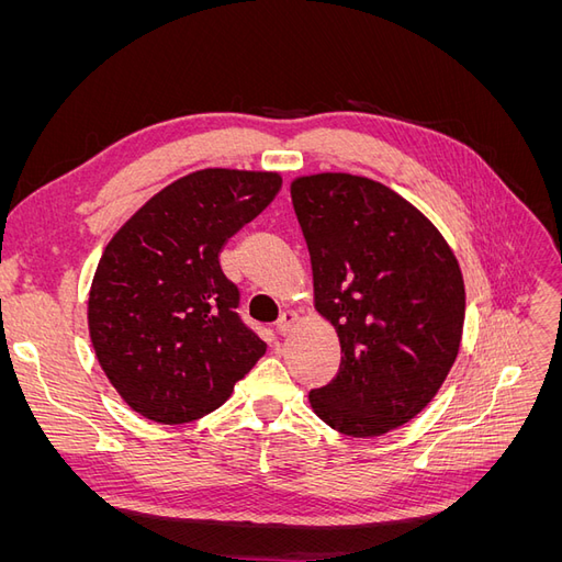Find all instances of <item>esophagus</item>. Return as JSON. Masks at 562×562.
Listing matches in <instances>:
<instances>
[{"mask_svg":"<svg viewBox=\"0 0 562 562\" xmlns=\"http://www.w3.org/2000/svg\"><path fill=\"white\" fill-rule=\"evenodd\" d=\"M297 318H300V314H297V312H293V310L283 312V314L279 316V321H277V330H279L281 335H288V333L293 330V326L297 323Z\"/></svg>","mask_w":562,"mask_h":562,"instance_id":"34e87169","label":"esophagus"}]
</instances>
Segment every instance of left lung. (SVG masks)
I'll use <instances>...</instances> for the list:
<instances>
[{
  "instance_id": "8db88e82",
  "label": "left lung",
  "mask_w": 562,
  "mask_h": 562,
  "mask_svg": "<svg viewBox=\"0 0 562 562\" xmlns=\"http://www.w3.org/2000/svg\"><path fill=\"white\" fill-rule=\"evenodd\" d=\"M291 196L314 274V307L342 361L312 389L339 434L382 436L431 403L464 330V279L431 220L386 184L351 173L295 178Z\"/></svg>"
}]
</instances>
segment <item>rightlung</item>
Wrapping results in <instances>:
<instances>
[{
    "label": "right lung",
    "instance_id": "add662e5",
    "mask_svg": "<svg viewBox=\"0 0 562 562\" xmlns=\"http://www.w3.org/2000/svg\"><path fill=\"white\" fill-rule=\"evenodd\" d=\"M271 171L203 168L135 211L89 293L100 368L135 413L184 424L223 405L267 345L241 316L220 250L281 190Z\"/></svg>",
    "mask_w": 562,
    "mask_h": 562
}]
</instances>
